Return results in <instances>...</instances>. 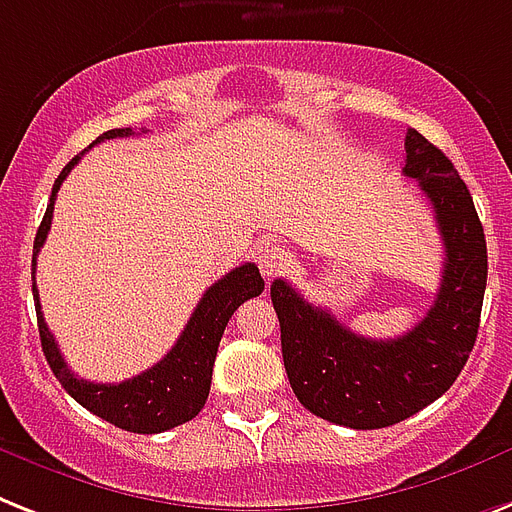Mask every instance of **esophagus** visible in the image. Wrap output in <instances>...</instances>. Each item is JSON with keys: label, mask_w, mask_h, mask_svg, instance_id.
Segmentation results:
<instances>
[{"label": "esophagus", "mask_w": 512, "mask_h": 512, "mask_svg": "<svg viewBox=\"0 0 512 512\" xmlns=\"http://www.w3.org/2000/svg\"><path fill=\"white\" fill-rule=\"evenodd\" d=\"M290 264V256L285 248H280V245H269V248H264L259 256V269L261 275L267 277V280H275L277 275H282L285 269H288Z\"/></svg>", "instance_id": "esophagus-1"}]
</instances>
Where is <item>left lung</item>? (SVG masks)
Masks as SVG:
<instances>
[{
  "instance_id": "8db88e82",
  "label": "left lung",
  "mask_w": 512,
  "mask_h": 512,
  "mask_svg": "<svg viewBox=\"0 0 512 512\" xmlns=\"http://www.w3.org/2000/svg\"><path fill=\"white\" fill-rule=\"evenodd\" d=\"M404 177L420 182L444 240L436 301L410 333L375 341L304 301L290 282H272L282 362L298 402L317 418L372 431L402 423L436 402L473 351L486 290V237L457 169L410 129Z\"/></svg>"
}]
</instances>
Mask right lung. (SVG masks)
I'll return each mask as SVG.
<instances>
[{
	"instance_id": "1",
	"label": "right lung",
	"mask_w": 512,
	"mask_h": 512,
	"mask_svg": "<svg viewBox=\"0 0 512 512\" xmlns=\"http://www.w3.org/2000/svg\"><path fill=\"white\" fill-rule=\"evenodd\" d=\"M132 129H110L100 134L97 142L116 140V137H132ZM92 142L89 147H94ZM79 153L73 158L60 177L55 179L52 195H49L47 214H44L34 240V261H31V280H34V301H36V320H39V338H42L44 357L49 367L60 380V386L68 394L94 412L97 418L108 420L116 428L132 433H161L169 428L187 423L203 410V404L211 391V372H214V359L219 341H222L224 327L235 314V309L248 298L259 296L264 290V280L259 275L256 264H243L235 267L230 275L216 280L211 288L203 293L200 304L195 306L190 322L179 335V341L171 346L166 357L153 365L150 370L124 380V383H89L84 378H76L68 365H65L63 354L57 349L55 338L49 333L47 322H44L42 304H39V293H36V256L42 251L47 232L52 227V208H55L57 190L68 177V171L79 163Z\"/></svg>"
}]
</instances>
